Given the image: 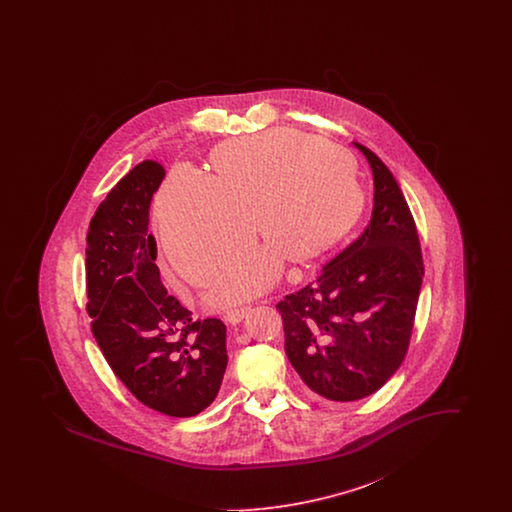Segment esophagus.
I'll return each instance as SVG.
<instances>
[{"label": "esophagus", "mask_w": 512, "mask_h": 512, "mask_svg": "<svg viewBox=\"0 0 512 512\" xmlns=\"http://www.w3.org/2000/svg\"><path fill=\"white\" fill-rule=\"evenodd\" d=\"M247 313H249V307H242V309H230V311H226V313H224V320H226L228 324H240Z\"/></svg>", "instance_id": "esophagus-1"}]
</instances>
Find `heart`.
Segmentation results:
<instances>
[{"instance_id": "heart-1", "label": "heart", "mask_w": 512, "mask_h": 512, "mask_svg": "<svg viewBox=\"0 0 512 512\" xmlns=\"http://www.w3.org/2000/svg\"><path fill=\"white\" fill-rule=\"evenodd\" d=\"M365 205V186L347 149L276 128L215 147L209 178L172 172L155 213L172 267L195 286L247 253L251 226L268 244L263 255L215 280L211 299L228 303L267 290L282 259L307 265L328 255Z\"/></svg>"}]
</instances>
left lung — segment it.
<instances>
[{"label":"left lung","instance_id":"obj_1","mask_svg":"<svg viewBox=\"0 0 512 512\" xmlns=\"http://www.w3.org/2000/svg\"><path fill=\"white\" fill-rule=\"evenodd\" d=\"M355 146L374 174L370 224L311 284L276 305L290 363L330 401L372 395L405 361L424 276L405 195L378 155Z\"/></svg>","mask_w":512,"mask_h":512}]
</instances>
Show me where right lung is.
Instances as JSON below:
<instances>
[{
  "instance_id": "add662e5",
  "label": "right lung",
  "mask_w": 512,
  "mask_h": 512,
  "mask_svg": "<svg viewBox=\"0 0 512 512\" xmlns=\"http://www.w3.org/2000/svg\"><path fill=\"white\" fill-rule=\"evenodd\" d=\"M165 169L136 165L99 203L86 236V311L92 334L140 403L167 416H195L219 393L228 365L226 326L192 317L165 290L147 232L151 197Z\"/></svg>"
}]
</instances>
